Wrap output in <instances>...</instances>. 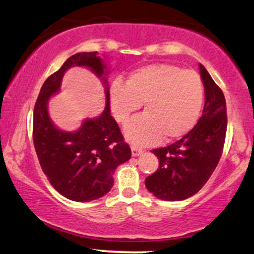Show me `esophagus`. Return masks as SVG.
<instances>
[{
  "label": "esophagus",
  "instance_id": "obj_1",
  "mask_svg": "<svg viewBox=\"0 0 254 254\" xmlns=\"http://www.w3.org/2000/svg\"><path fill=\"white\" fill-rule=\"evenodd\" d=\"M143 152V150L140 148H138V146H131V154H132V156L133 157H136V156H139L140 154H142Z\"/></svg>",
  "mask_w": 254,
  "mask_h": 254
}]
</instances>
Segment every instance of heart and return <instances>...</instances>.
I'll return each instance as SVG.
<instances>
[{
    "label": "heart",
    "mask_w": 254,
    "mask_h": 254,
    "mask_svg": "<svg viewBox=\"0 0 254 254\" xmlns=\"http://www.w3.org/2000/svg\"><path fill=\"white\" fill-rule=\"evenodd\" d=\"M204 88L198 73L175 65L157 64L133 71L127 84L116 81L110 103L116 121L125 124L144 104V115L130 122L125 137L136 145L172 140L194 127L203 104Z\"/></svg>",
    "instance_id": "obj_1"
}]
</instances>
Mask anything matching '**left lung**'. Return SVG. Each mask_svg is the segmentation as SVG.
Instances as JSON below:
<instances>
[{
	"label": "left lung",
	"instance_id": "left-lung-1",
	"mask_svg": "<svg viewBox=\"0 0 254 254\" xmlns=\"http://www.w3.org/2000/svg\"><path fill=\"white\" fill-rule=\"evenodd\" d=\"M204 86L202 116L186 136L164 148L154 149L160 166L145 179V187L166 201L193 196L206 185L218 166L227 130L226 100L221 88L201 65Z\"/></svg>",
	"mask_w": 254,
	"mask_h": 254
}]
</instances>
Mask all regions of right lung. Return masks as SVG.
<instances>
[{
    "mask_svg": "<svg viewBox=\"0 0 254 254\" xmlns=\"http://www.w3.org/2000/svg\"><path fill=\"white\" fill-rule=\"evenodd\" d=\"M73 65L88 66L102 78L107 105L99 118L85 120L77 131L67 133L53 124L47 104L59 92L64 72ZM106 74L109 71L97 52L74 54L44 82L34 106L33 140L40 166L57 191L78 202H88L109 193L116 168L131 157L130 146L110 114Z\"/></svg>",
    "mask_w": 254,
    "mask_h": 254,
    "instance_id": "obj_1",
    "label": "right lung"
}]
</instances>
